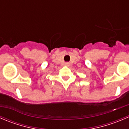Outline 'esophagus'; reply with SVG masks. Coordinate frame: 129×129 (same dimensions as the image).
<instances>
[{
    "label": "esophagus",
    "mask_w": 129,
    "mask_h": 129,
    "mask_svg": "<svg viewBox=\"0 0 129 129\" xmlns=\"http://www.w3.org/2000/svg\"><path fill=\"white\" fill-rule=\"evenodd\" d=\"M66 66H69V62H66Z\"/></svg>",
    "instance_id": "34e87169"
}]
</instances>
